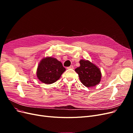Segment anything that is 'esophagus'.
I'll return each instance as SVG.
<instances>
[{
  "mask_svg": "<svg viewBox=\"0 0 133 133\" xmlns=\"http://www.w3.org/2000/svg\"><path fill=\"white\" fill-rule=\"evenodd\" d=\"M68 69H74V66L73 65H70V66L67 68Z\"/></svg>",
  "mask_w": 133,
  "mask_h": 133,
  "instance_id": "34e87169",
  "label": "esophagus"
}]
</instances>
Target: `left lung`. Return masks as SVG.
<instances>
[{
  "mask_svg": "<svg viewBox=\"0 0 133 133\" xmlns=\"http://www.w3.org/2000/svg\"><path fill=\"white\" fill-rule=\"evenodd\" d=\"M80 66L75 69L79 75L80 82L86 87H94L101 80L102 73L99 68L89 60H80Z\"/></svg>",
  "mask_w": 133,
  "mask_h": 133,
  "instance_id": "left-lung-1",
  "label": "left lung"
}]
</instances>
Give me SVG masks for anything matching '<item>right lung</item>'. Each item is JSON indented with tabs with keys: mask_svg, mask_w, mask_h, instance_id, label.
<instances>
[{
	"mask_svg": "<svg viewBox=\"0 0 133 133\" xmlns=\"http://www.w3.org/2000/svg\"><path fill=\"white\" fill-rule=\"evenodd\" d=\"M65 71V68L57 59L46 57L43 58L39 63L37 75L42 83L50 84L57 82Z\"/></svg>",
	"mask_w": 133,
	"mask_h": 133,
	"instance_id": "add662e5",
	"label": "right lung"
}]
</instances>
